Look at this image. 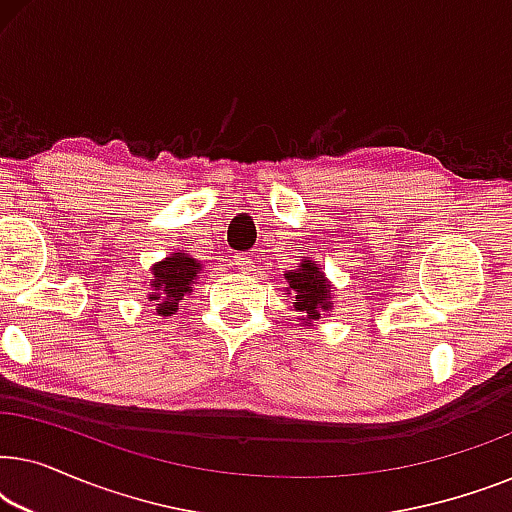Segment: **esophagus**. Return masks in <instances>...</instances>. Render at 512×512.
I'll use <instances>...</instances> for the list:
<instances>
[{"instance_id": "1", "label": "esophagus", "mask_w": 512, "mask_h": 512, "mask_svg": "<svg viewBox=\"0 0 512 512\" xmlns=\"http://www.w3.org/2000/svg\"><path fill=\"white\" fill-rule=\"evenodd\" d=\"M235 265H237V268H240V270H244V272H249L251 268H254V265H251V258L249 256H235Z\"/></svg>"}]
</instances>
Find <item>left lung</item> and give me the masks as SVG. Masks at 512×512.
<instances>
[{"label":"left lung","instance_id":"8db88e82","mask_svg":"<svg viewBox=\"0 0 512 512\" xmlns=\"http://www.w3.org/2000/svg\"><path fill=\"white\" fill-rule=\"evenodd\" d=\"M284 291L293 300V307L300 314L303 326H312L321 319V314L333 310V289L321 265L314 258L300 256V263L293 270L284 272ZM284 296V298H289Z\"/></svg>","mask_w":512,"mask_h":512}]
</instances>
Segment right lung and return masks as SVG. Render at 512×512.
Wrapping results in <instances>:
<instances>
[{
    "instance_id": "1",
    "label": "right lung",
    "mask_w": 512,
    "mask_h": 512,
    "mask_svg": "<svg viewBox=\"0 0 512 512\" xmlns=\"http://www.w3.org/2000/svg\"><path fill=\"white\" fill-rule=\"evenodd\" d=\"M202 263L186 251H172L163 261L151 265L149 300L156 303V314L172 317L179 310L184 296H191L193 286L200 279Z\"/></svg>"
}]
</instances>
